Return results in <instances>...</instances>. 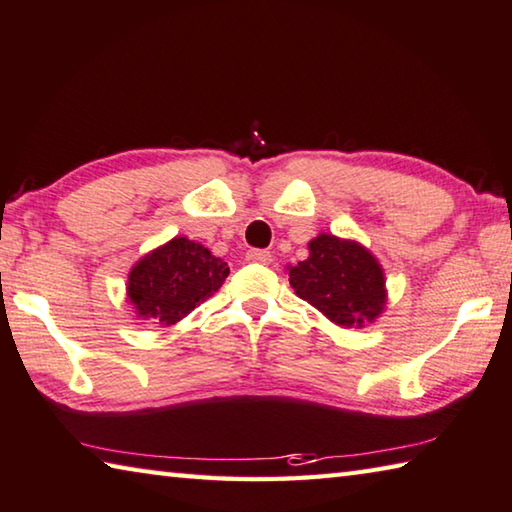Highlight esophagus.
<instances>
[{"instance_id": "34e87169", "label": "esophagus", "mask_w": 512, "mask_h": 512, "mask_svg": "<svg viewBox=\"0 0 512 512\" xmlns=\"http://www.w3.org/2000/svg\"><path fill=\"white\" fill-rule=\"evenodd\" d=\"M246 259H248V262H253V264H271L273 255L268 253V250L253 248V250H248V253H246Z\"/></svg>"}]
</instances>
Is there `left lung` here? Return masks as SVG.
Returning <instances> with one entry per match:
<instances>
[{"label":"left lung","instance_id":"obj_1","mask_svg":"<svg viewBox=\"0 0 512 512\" xmlns=\"http://www.w3.org/2000/svg\"><path fill=\"white\" fill-rule=\"evenodd\" d=\"M309 259L288 268L295 293L331 322H371L385 306V277L374 257L356 241L320 235L309 244Z\"/></svg>","mask_w":512,"mask_h":512}]
</instances>
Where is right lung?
<instances>
[{"mask_svg": "<svg viewBox=\"0 0 512 512\" xmlns=\"http://www.w3.org/2000/svg\"><path fill=\"white\" fill-rule=\"evenodd\" d=\"M228 273V264L208 248L176 237L132 268L127 297L143 318L174 324L215 293Z\"/></svg>", "mask_w": 512, "mask_h": 512, "instance_id": "right-lung-1", "label": "right lung"}]
</instances>
